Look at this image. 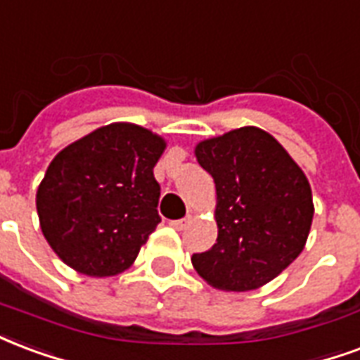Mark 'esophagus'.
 Wrapping results in <instances>:
<instances>
[{"label":"esophagus","mask_w":360,"mask_h":360,"mask_svg":"<svg viewBox=\"0 0 360 360\" xmlns=\"http://www.w3.org/2000/svg\"><path fill=\"white\" fill-rule=\"evenodd\" d=\"M188 223H191V215H188V217H183V219L172 221V227L177 229V231H183V229L187 227Z\"/></svg>","instance_id":"34e87169"}]
</instances>
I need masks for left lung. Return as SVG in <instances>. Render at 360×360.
I'll return each mask as SVG.
<instances>
[{"mask_svg": "<svg viewBox=\"0 0 360 360\" xmlns=\"http://www.w3.org/2000/svg\"><path fill=\"white\" fill-rule=\"evenodd\" d=\"M215 183L217 242L193 265L223 292L262 288L302 254L313 223V194L286 148L255 126L194 146Z\"/></svg>", "mask_w": 360, "mask_h": 360, "instance_id": "obj_1", "label": "left lung"}]
</instances>
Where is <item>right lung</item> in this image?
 Masks as SVG:
<instances>
[{"mask_svg": "<svg viewBox=\"0 0 360 360\" xmlns=\"http://www.w3.org/2000/svg\"><path fill=\"white\" fill-rule=\"evenodd\" d=\"M158 133L114 122L65 146L36 193L39 227L63 262L87 276L124 273L160 223Z\"/></svg>", "mask_w": 360, "mask_h": 360, "instance_id": "right-lung-1", "label": "right lung"}]
</instances>
